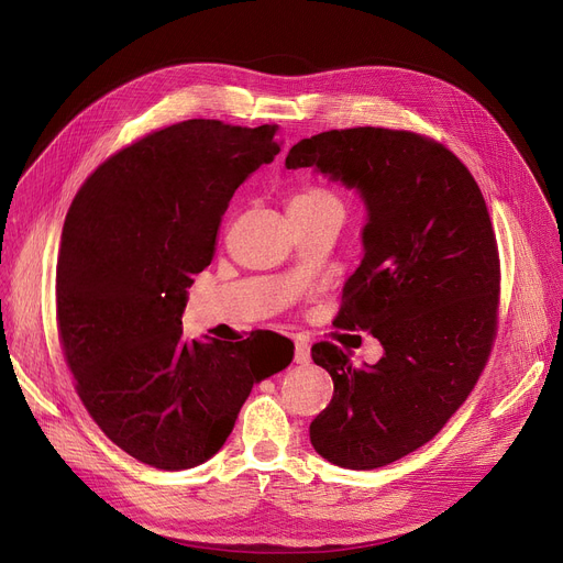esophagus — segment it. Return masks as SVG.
Here are the masks:
<instances>
[{
    "label": "esophagus",
    "mask_w": 563,
    "mask_h": 563,
    "mask_svg": "<svg viewBox=\"0 0 563 563\" xmlns=\"http://www.w3.org/2000/svg\"><path fill=\"white\" fill-rule=\"evenodd\" d=\"M294 363L297 365H308L310 363V344L303 340L294 342Z\"/></svg>",
    "instance_id": "34e87169"
}]
</instances>
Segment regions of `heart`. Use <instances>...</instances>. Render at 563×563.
Listing matches in <instances>:
<instances>
[{"mask_svg": "<svg viewBox=\"0 0 563 563\" xmlns=\"http://www.w3.org/2000/svg\"><path fill=\"white\" fill-rule=\"evenodd\" d=\"M327 207H340V200L335 194L321 187L299 189L289 198V212H314V210H327Z\"/></svg>", "mask_w": 563, "mask_h": 563, "instance_id": "b5f03b06", "label": "heart"}]
</instances>
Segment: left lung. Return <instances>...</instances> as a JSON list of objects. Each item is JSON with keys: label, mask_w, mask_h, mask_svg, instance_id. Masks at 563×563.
Returning <instances> with one entry per match:
<instances>
[{"label": "left lung", "mask_w": 563, "mask_h": 563, "mask_svg": "<svg viewBox=\"0 0 563 563\" xmlns=\"http://www.w3.org/2000/svg\"><path fill=\"white\" fill-rule=\"evenodd\" d=\"M285 166L312 168L363 200L365 255L335 327L383 346L363 367L331 342L312 346L335 393L310 442L340 467L388 465L445 427L488 361L499 260L486 200L448 147L401 130L321 132L294 145Z\"/></svg>", "instance_id": "left-lung-1"}]
</instances>
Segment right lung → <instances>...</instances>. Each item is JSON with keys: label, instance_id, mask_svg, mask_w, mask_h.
<instances>
[{"label": "right lung", "instance_id": "add662e5", "mask_svg": "<svg viewBox=\"0 0 563 563\" xmlns=\"http://www.w3.org/2000/svg\"><path fill=\"white\" fill-rule=\"evenodd\" d=\"M276 125L185 121L109 157L77 191L56 262V321L77 393L118 448L159 470L212 459L291 346L185 340L187 287L232 194L280 153Z\"/></svg>", "mask_w": 563, "mask_h": 563}]
</instances>
